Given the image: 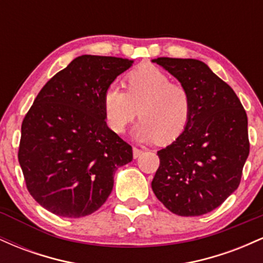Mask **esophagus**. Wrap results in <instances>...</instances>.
<instances>
[{
    "label": "esophagus",
    "instance_id": "esophagus-1",
    "mask_svg": "<svg viewBox=\"0 0 263 263\" xmlns=\"http://www.w3.org/2000/svg\"><path fill=\"white\" fill-rule=\"evenodd\" d=\"M132 152H134V158H138V157H140L142 153H143V151L140 149V148H137V147H134Z\"/></svg>",
    "mask_w": 263,
    "mask_h": 263
}]
</instances>
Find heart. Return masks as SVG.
I'll use <instances>...</instances> for the list:
<instances>
[{
  "label": "heart",
  "mask_w": 263,
  "mask_h": 263,
  "mask_svg": "<svg viewBox=\"0 0 263 263\" xmlns=\"http://www.w3.org/2000/svg\"><path fill=\"white\" fill-rule=\"evenodd\" d=\"M125 90L110 85L102 96L108 127L121 134L136 116L134 129L143 141L171 142L179 136L192 116V95L183 84L171 81L170 75L152 64H143L126 74Z\"/></svg>",
  "instance_id": "1"
}]
</instances>
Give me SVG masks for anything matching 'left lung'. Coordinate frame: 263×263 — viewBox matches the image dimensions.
I'll list each match as a JSON object with an SVG mask.
<instances>
[{
    "instance_id": "obj_1",
    "label": "left lung",
    "mask_w": 263,
    "mask_h": 263,
    "mask_svg": "<svg viewBox=\"0 0 263 263\" xmlns=\"http://www.w3.org/2000/svg\"><path fill=\"white\" fill-rule=\"evenodd\" d=\"M153 62L192 95V116L185 129L157 152L159 167L152 180L153 193L173 214L204 215L240 185L250 153L246 111L234 90L200 60Z\"/></svg>"
}]
</instances>
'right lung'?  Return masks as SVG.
I'll use <instances>...</instances> for the list:
<instances>
[{
  "label": "right lung",
  "instance_id": "1",
  "mask_svg": "<svg viewBox=\"0 0 263 263\" xmlns=\"http://www.w3.org/2000/svg\"><path fill=\"white\" fill-rule=\"evenodd\" d=\"M132 60L81 55L48 81L26 114L18 162L26 186L44 209L90 215L106 201L132 147L107 127L102 96Z\"/></svg>",
  "mask_w": 263,
  "mask_h": 263
}]
</instances>
